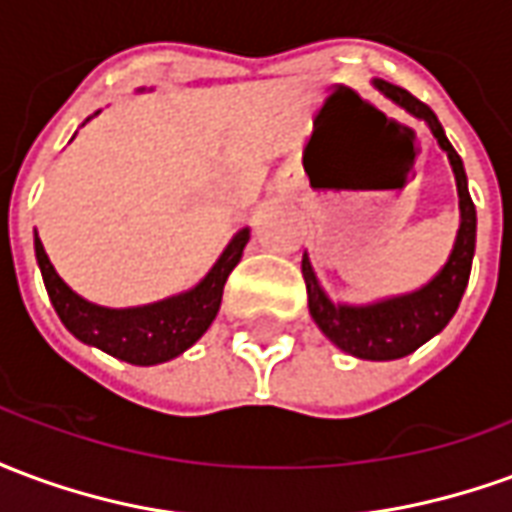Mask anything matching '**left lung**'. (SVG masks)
Segmentation results:
<instances>
[{
  "label": "left lung",
  "mask_w": 512,
  "mask_h": 512,
  "mask_svg": "<svg viewBox=\"0 0 512 512\" xmlns=\"http://www.w3.org/2000/svg\"><path fill=\"white\" fill-rule=\"evenodd\" d=\"M373 87L392 104L400 106L408 117L425 123L430 134L436 136L441 150L450 158L455 186H458V208H461V224L455 233L452 252L447 263L422 288L367 301V304H345V301L329 299V293L318 282V274H315L307 252L301 257V274L307 282V304H310L312 321L318 323V329L340 351L356 356V359H367V362H392V359L414 354L419 345L433 340L458 310L463 290L469 285V274H472L477 211L469 197V183H466L461 156L450 145L433 109L417 101L408 90L384 82V79H373Z\"/></svg>",
  "instance_id": "1"
}]
</instances>
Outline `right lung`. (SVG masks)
Here are the masks:
<instances>
[{
	"mask_svg": "<svg viewBox=\"0 0 512 512\" xmlns=\"http://www.w3.org/2000/svg\"><path fill=\"white\" fill-rule=\"evenodd\" d=\"M246 244H249V227H241L230 238V244L224 246L222 255L216 257L211 271L194 288L167 296V299L150 301V304H139V307H120V310L82 299L57 274V268L51 266L38 233H35V257H38L51 304L60 315V321L65 323V329L76 340L101 348L104 354L115 356L128 365L150 367L189 351L191 345L208 332L222 304L224 282L238 266Z\"/></svg>",
	"mask_w": 512,
	"mask_h": 512,
	"instance_id": "right-lung-1",
	"label": "right lung"
}]
</instances>
